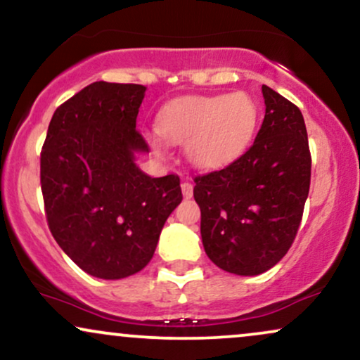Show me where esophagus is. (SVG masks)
<instances>
[{
    "label": "esophagus",
    "mask_w": 360,
    "mask_h": 360,
    "mask_svg": "<svg viewBox=\"0 0 360 360\" xmlns=\"http://www.w3.org/2000/svg\"><path fill=\"white\" fill-rule=\"evenodd\" d=\"M181 189H183V196L186 199H189L193 196V184L189 183V181H184V183L181 184Z\"/></svg>",
    "instance_id": "1"
}]
</instances>
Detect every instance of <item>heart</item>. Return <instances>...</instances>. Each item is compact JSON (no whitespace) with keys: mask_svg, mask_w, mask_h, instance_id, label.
Instances as JSON below:
<instances>
[{"mask_svg":"<svg viewBox=\"0 0 360 360\" xmlns=\"http://www.w3.org/2000/svg\"><path fill=\"white\" fill-rule=\"evenodd\" d=\"M258 125L257 103L243 92L186 97L167 103L159 114V131L172 144H186L189 161L219 167L248 149ZM162 150V142L154 139Z\"/></svg>","mask_w":360,"mask_h":360,"instance_id":"heart-1","label":"heart"}]
</instances>
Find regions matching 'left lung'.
Listing matches in <instances>:
<instances>
[{
    "instance_id": "1",
    "label": "left lung",
    "mask_w": 360,
    "mask_h": 360,
    "mask_svg": "<svg viewBox=\"0 0 360 360\" xmlns=\"http://www.w3.org/2000/svg\"><path fill=\"white\" fill-rule=\"evenodd\" d=\"M265 119L253 146L218 171L194 177L201 238L216 266L253 276L275 266L295 240L310 189L304 115L262 86Z\"/></svg>"
}]
</instances>
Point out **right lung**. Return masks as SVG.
I'll return each mask as SVG.
<instances>
[{
	"instance_id": "1",
	"label": "right lung",
	"mask_w": 360,
	"mask_h": 360,
	"mask_svg": "<svg viewBox=\"0 0 360 360\" xmlns=\"http://www.w3.org/2000/svg\"><path fill=\"white\" fill-rule=\"evenodd\" d=\"M144 85L94 82L51 117L40 155L45 214L55 241L89 275L119 280L153 258L183 199L179 176L136 166L149 153L136 129Z\"/></svg>"
}]
</instances>
